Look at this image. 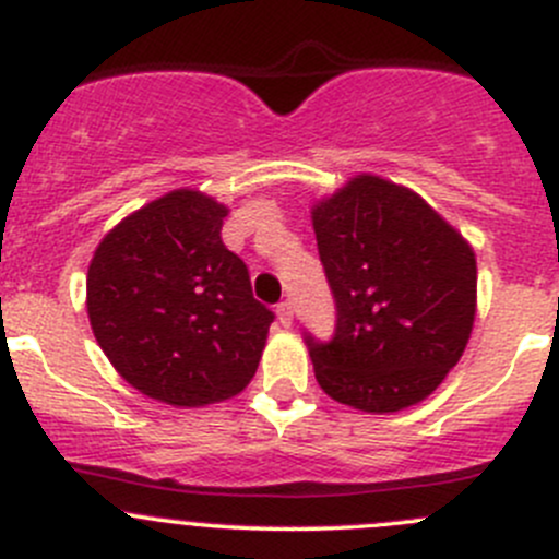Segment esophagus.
Returning a JSON list of instances; mask_svg holds the SVG:
<instances>
[{
	"mask_svg": "<svg viewBox=\"0 0 559 559\" xmlns=\"http://www.w3.org/2000/svg\"><path fill=\"white\" fill-rule=\"evenodd\" d=\"M275 311H278L281 324L292 326V321H295V311H292V302H281V306L275 308Z\"/></svg>",
	"mask_w": 559,
	"mask_h": 559,
	"instance_id": "obj_1",
	"label": "esophagus"
}]
</instances>
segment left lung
<instances>
[{
    "mask_svg": "<svg viewBox=\"0 0 559 559\" xmlns=\"http://www.w3.org/2000/svg\"><path fill=\"white\" fill-rule=\"evenodd\" d=\"M311 222L337 306L335 337H308L319 386L365 414L427 400L471 341L473 246L414 189L373 173L313 200Z\"/></svg>",
    "mask_w": 559,
    "mask_h": 559,
    "instance_id": "8db88e82",
    "label": "left lung"
}]
</instances>
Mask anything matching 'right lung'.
Here are the masks:
<instances>
[{
  "label": "right lung",
  "instance_id": "right-lung-1",
  "mask_svg": "<svg viewBox=\"0 0 559 559\" xmlns=\"http://www.w3.org/2000/svg\"><path fill=\"white\" fill-rule=\"evenodd\" d=\"M229 207L167 191L99 240L86 275L94 337L116 373L173 408L224 403L251 384L273 313L222 243Z\"/></svg>",
  "mask_w": 559,
  "mask_h": 559
}]
</instances>
